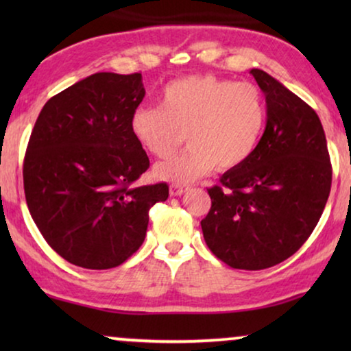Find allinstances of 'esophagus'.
Returning a JSON list of instances; mask_svg holds the SVG:
<instances>
[{
  "label": "esophagus",
  "mask_w": 351,
  "mask_h": 351,
  "mask_svg": "<svg viewBox=\"0 0 351 351\" xmlns=\"http://www.w3.org/2000/svg\"><path fill=\"white\" fill-rule=\"evenodd\" d=\"M186 190H189V186H186V185L172 184L171 189H169V193H171V196H180V195H184Z\"/></svg>",
  "instance_id": "esophagus-1"
}]
</instances>
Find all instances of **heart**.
I'll return each mask as SVG.
<instances>
[{"instance_id":"heart-1","label":"heart","mask_w":351,"mask_h":351,"mask_svg":"<svg viewBox=\"0 0 351 351\" xmlns=\"http://www.w3.org/2000/svg\"><path fill=\"white\" fill-rule=\"evenodd\" d=\"M267 121L261 90L213 75L186 76L162 89L161 107L138 105L131 132L143 150L167 158L189 138L190 148L156 166L161 180L186 184L215 169L232 171L252 156Z\"/></svg>"}]
</instances>
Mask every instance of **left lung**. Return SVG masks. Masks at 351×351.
Listing matches in <instances>:
<instances>
[{"label":"left lung","mask_w":351,"mask_h":351,"mask_svg":"<svg viewBox=\"0 0 351 351\" xmlns=\"http://www.w3.org/2000/svg\"><path fill=\"white\" fill-rule=\"evenodd\" d=\"M267 126L252 156L208 190L204 241L232 268L263 270L299 251L328 203L332 167L318 114L263 70Z\"/></svg>","instance_id":"1"}]
</instances>
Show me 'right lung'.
<instances>
[{
	"mask_svg": "<svg viewBox=\"0 0 351 351\" xmlns=\"http://www.w3.org/2000/svg\"><path fill=\"white\" fill-rule=\"evenodd\" d=\"M145 97L142 75L94 73L43 107L23 160L28 210L66 262L107 270L142 246L148 210L166 184L134 185L150 160L131 132Z\"/></svg>",
	"mask_w": 351,
	"mask_h": 351,
	"instance_id": "1",
	"label": "right lung"
}]
</instances>
